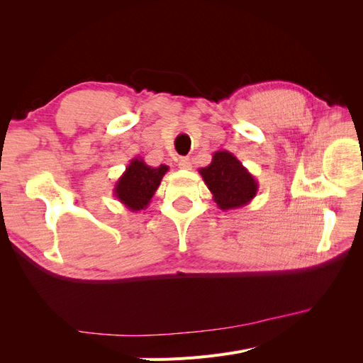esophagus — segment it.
<instances>
[{
  "mask_svg": "<svg viewBox=\"0 0 363 363\" xmlns=\"http://www.w3.org/2000/svg\"><path fill=\"white\" fill-rule=\"evenodd\" d=\"M179 167L182 169H191L192 168V162L189 157H180L179 159Z\"/></svg>",
  "mask_w": 363,
  "mask_h": 363,
  "instance_id": "obj_1",
  "label": "esophagus"
}]
</instances>
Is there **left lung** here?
Listing matches in <instances>:
<instances>
[{
    "label": "left lung",
    "instance_id": "obj_1",
    "mask_svg": "<svg viewBox=\"0 0 363 363\" xmlns=\"http://www.w3.org/2000/svg\"><path fill=\"white\" fill-rule=\"evenodd\" d=\"M213 201L221 211H235L251 203L259 183L240 160L227 150L213 152L208 167L199 169Z\"/></svg>",
    "mask_w": 363,
    "mask_h": 363
}]
</instances>
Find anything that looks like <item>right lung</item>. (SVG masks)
<instances>
[{"label": "right lung", "mask_w": 363, "mask_h": 363, "mask_svg": "<svg viewBox=\"0 0 363 363\" xmlns=\"http://www.w3.org/2000/svg\"><path fill=\"white\" fill-rule=\"evenodd\" d=\"M167 164L150 167L142 157L131 159L125 171L118 179L113 188V195L128 211H144L155 196L163 175L168 172Z\"/></svg>", "instance_id": "obj_1"}]
</instances>
